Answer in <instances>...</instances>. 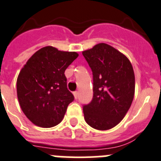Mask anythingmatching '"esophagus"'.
Instances as JSON below:
<instances>
[{
    "mask_svg": "<svg viewBox=\"0 0 161 161\" xmlns=\"http://www.w3.org/2000/svg\"><path fill=\"white\" fill-rule=\"evenodd\" d=\"M73 94H74V97H75V98L77 99L78 95H79V93H78V91H75V92L73 93Z\"/></svg>",
    "mask_w": 161,
    "mask_h": 161,
    "instance_id": "esophagus-1",
    "label": "esophagus"
}]
</instances>
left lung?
<instances>
[{"instance_id":"1","label":"left lung","mask_w":161,"mask_h":161,"mask_svg":"<svg viewBox=\"0 0 161 161\" xmlns=\"http://www.w3.org/2000/svg\"><path fill=\"white\" fill-rule=\"evenodd\" d=\"M93 72L94 96L83 106L86 122L97 130L119 124L131 106L135 93L133 66L125 55L105 43L82 52Z\"/></svg>"}]
</instances>
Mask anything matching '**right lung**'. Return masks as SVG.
Instances as JSON below:
<instances>
[{"instance_id":"obj_1","label":"right lung","mask_w":161,"mask_h":161,"mask_svg":"<svg viewBox=\"0 0 161 161\" xmlns=\"http://www.w3.org/2000/svg\"><path fill=\"white\" fill-rule=\"evenodd\" d=\"M78 56L75 52L47 46L33 54L22 67L16 80L18 101L34 125L51 128L61 122L74 100L64 72Z\"/></svg>"}]
</instances>
